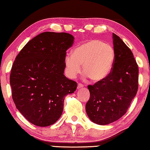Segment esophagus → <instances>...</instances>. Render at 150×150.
I'll use <instances>...</instances> for the list:
<instances>
[{
    "label": "esophagus",
    "instance_id": "1",
    "mask_svg": "<svg viewBox=\"0 0 150 150\" xmlns=\"http://www.w3.org/2000/svg\"><path fill=\"white\" fill-rule=\"evenodd\" d=\"M83 88V85H82L81 83H78V87H77V88H78V89H80V88Z\"/></svg>",
    "mask_w": 150,
    "mask_h": 150
}]
</instances>
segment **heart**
Instances as JSON below:
<instances>
[{
    "label": "heart",
    "instance_id": "heart-1",
    "mask_svg": "<svg viewBox=\"0 0 150 150\" xmlns=\"http://www.w3.org/2000/svg\"><path fill=\"white\" fill-rule=\"evenodd\" d=\"M115 59L114 49L110 44L93 39L81 44L74 50L73 54L64 58V69L69 78H74L81 70L86 76L93 81L106 79L111 71Z\"/></svg>",
    "mask_w": 150,
    "mask_h": 150
}]
</instances>
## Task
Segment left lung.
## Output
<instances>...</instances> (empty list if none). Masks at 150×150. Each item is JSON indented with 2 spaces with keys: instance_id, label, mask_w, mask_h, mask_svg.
<instances>
[{
  "instance_id": "1",
  "label": "left lung",
  "mask_w": 150,
  "mask_h": 150,
  "mask_svg": "<svg viewBox=\"0 0 150 150\" xmlns=\"http://www.w3.org/2000/svg\"><path fill=\"white\" fill-rule=\"evenodd\" d=\"M115 59L112 70L102 81L88 86L90 97L86 105L94 123L106 125L126 113L138 88V67L131 49L112 33Z\"/></svg>"
}]
</instances>
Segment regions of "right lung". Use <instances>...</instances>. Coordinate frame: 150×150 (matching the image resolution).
<instances>
[{"instance_id":"right-lung-1","label":"right lung","mask_w":150,"mask_h":150,"mask_svg":"<svg viewBox=\"0 0 150 150\" xmlns=\"http://www.w3.org/2000/svg\"><path fill=\"white\" fill-rule=\"evenodd\" d=\"M74 40L69 33H40L24 46L12 64V99L18 111L36 126L54 124L63 111L65 96L76 90V82L64 75L66 51Z\"/></svg>"}]
</instances>
